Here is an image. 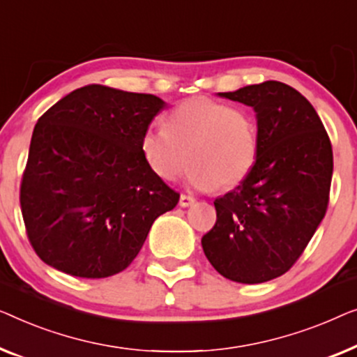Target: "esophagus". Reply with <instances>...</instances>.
<instances>
[{
	"mask_svg": "<svg viewBox=\"0 0 357 357\" xmlns=\"http://www.w3.org/2000/svg\"><path fill=\"white\" fill-rule=\"evenodd\" d=\"M194 202H195L194 197H190V195H185V194H181V197H179V207H183V208L190 207V205H192Z\"/></svg>",
	"mask_w": 357,
	"mask_h": 357,
	"instance_id": "1",
	"label": "esophagus"
}]
</instances>
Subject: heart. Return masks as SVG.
<instances>
[{"instance_id": "heart-1", "label": "heart", "mask_w": 357, "mask_h": 357, "mask_svg": "<svg viewBox=\"0 0 357 357\" xmlns=\"http://www.w3.org/2000/svg\"><path fill=\"white\" fill-rule=\"evenodd\" d=\"M140 152L160 179L173 181L189 162L185 178L195 189H229L257 160V121L248 109L189 98L168 113L167 128L152 124L144 130Z\"/></svg>"}]
</instances>
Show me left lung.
I'll return each mask as SVG.
<instances>
[{"instance_id":"8db88e82","label":"left lung","mask_w":357,"mask_h":357,"mask_svg":"<svg viewBox=\"0 0 357 357\" xmlns=\"http://www.w3.org/2000/svg\"><path fill=\"white\" fill-rule=\"evenodd\" d=\"M218 95L252 107L259 152L238 188L215 199L217 223L202 248L225 278L264 283L293 267L325 217L331 144L309 100L283 82L267 80Z\"/></svg>"}]
</instances>
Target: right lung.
<instances>
[{
    "instance_id": "add662e5",
    "label": "right lung",
    "mask_w": 357,
    "mask_h": 357,
    "mask_svg": "<svg viewBox=\"0 0 357 357\" xmlns=\"http://www.w3.org/2000/svg\"><path fill=\"white\" fill-rule=\"evenodd\" d=\"M167 107L150 93L90 84L35 124L21 208L35 252L73 277L107 278L135 259L179 194L153 174L140 137Z\"/></svg>"
}]
</instances>
